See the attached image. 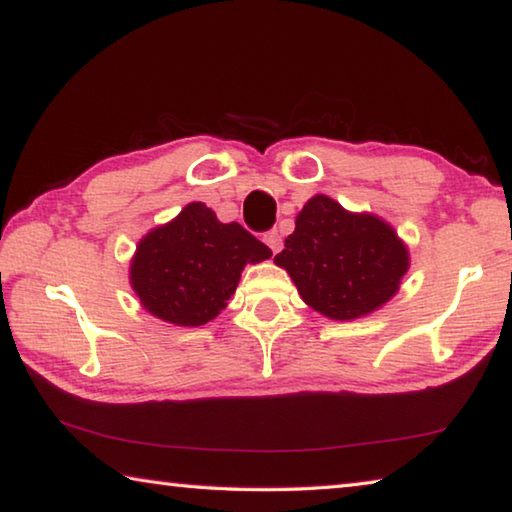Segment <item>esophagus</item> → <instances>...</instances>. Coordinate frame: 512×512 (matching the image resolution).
<instances>
[{
    "instance_id": "esophagus-1",
    "label": "esophagus",
    "mask_w": 512,
    "mask_h": 512,
    "mask_svg": "<svg viewBox=\"0 0 512 512\" xmlns=\"http://www.w3.org/2000/svg\"><path fill=\"white\" fill-rule=\"evenodd\" d=\"M264 241H266V246L273 250V253H280L282 250V235L277 230H268L264 235Z\"/></svg>"
}]
</instances>
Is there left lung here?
<instances>
[{"mask_svg": "<svg viewBox=\"0 0 512 512\" xmlns=\"http://www.w3.org/2000/svg\"><path fill=\"white\" fill-rule=\"evenodd\" d=\"M273 262L289 273L311 309L332 320H354L400 291L411 257L391 223L316 194L298 212L296 230Z\"/></svg>", "mask_w": 512, "mask_h": 512, "instance_id": "obj_1", "label": "left lung"}]
</instances>
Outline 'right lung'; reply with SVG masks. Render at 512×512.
<instances>
[{
	"label": "right lung",
	"instance_id": "add662e5",
	"mask_svg": "<svg viewBox=\"0 0 512 512\" xmlns=\"http://www.w3.org/2000/svg\"><path fill=\"white\" fill-rule=\"evenodd\" d=\"M271 255V248L239 223H221L210 207L196 201L176 219L146 232L128 277L151 316L178 327H198L228 307L246 264Z\"/></svg>",
	"mask_w": 512,
	"mask_h": 512
}]
</instances>
